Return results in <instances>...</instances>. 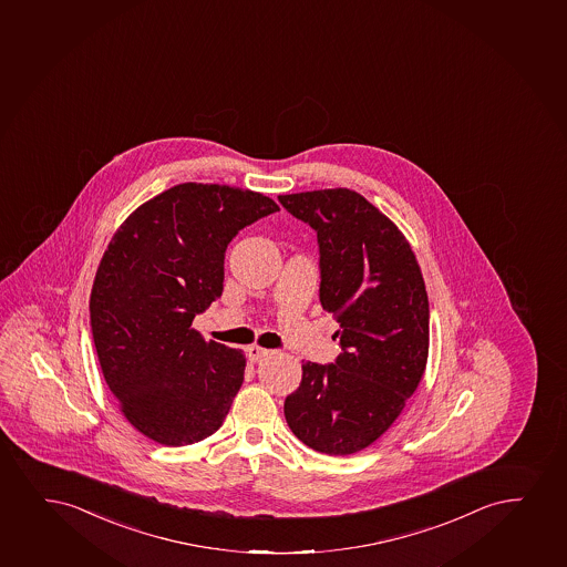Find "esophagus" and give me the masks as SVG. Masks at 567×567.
<instances>
[{
    "instance_id": "34e87169",
    "label": "esophagus",
    "mask_w": 567,
    "mask_h": 567,
    "mask_svg": "<svg viewBox=\"0 0 567 567\" xmlns=\"http://www.w3.org/2000/svg\"><path fill=\"white\" fill-rule=\"evenodd\" d=\"M270 354L268 349H262V347H258V344H251V347H247V357L251 362H258V360L266 359Z\"/></svg>"
}]
</instances>
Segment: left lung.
I'll list each match as a JSON object with an SVG mask.
<instances>
[{
    "label": "left lung",
    "instance_id": "8db88e82",
    "mask_svg": "<svg viewBox=\"0 0 567 567\" xmlns=\"http://www.w3.org/2000/svg\"><path fill=\"white\" fill-rule=\"evenodd\" d=\"M318 234L320 302L336 316V364H302L284 404L295 437L349 456L401 416L430 354V301L416 255L396 224L349 187L280 195Z\"/></svg>",
    "mask_w": 567,
    "mask_h": 567
}]
</instances>
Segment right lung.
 <instances>
[{"mask_svg": "<svg viewBox=\"0 0 567 567\" xmlns=\"http://www.w3.org/2000/svg\"><path fill=\"white\" fill-rule=\"evenodd\" d=\"M276 210L251 189L186 182L140 205L111 237L90 295L95 351L118 410L158 445L199 443L228 416L244 351L192 323L223 295L229 241Z\"/></svg>", "mask_w": 567, "mask_h": 567, "instance_id": "obj_1", "label": "right lung"}]
</instances>
